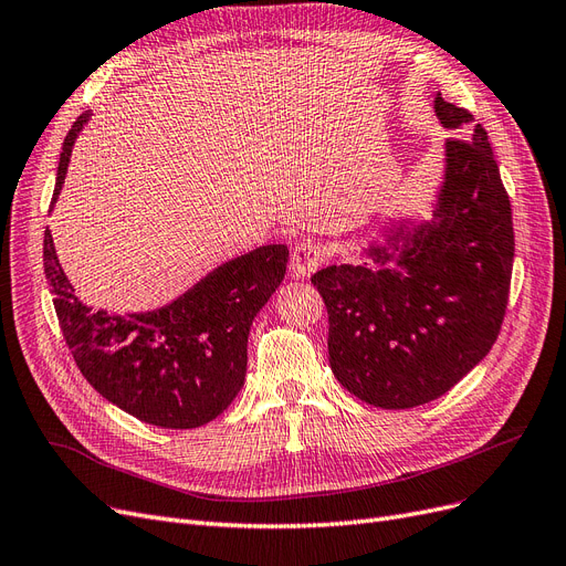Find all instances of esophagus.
<instances>
[{"label":"esophagus","mask_w":566,"mask_h":566,"mask_svg":"<svg viewBox=\"0 0 566 566\" xmlns=\"http://www.w3.org/2000/svg\"><path fill=\"white\" fill-rule=\"evenodd\" d=\"M325 262V250L316 241H302L292 250L290 271L295 279H308Z\"/></svg>","instance_id":"34e87169"}]
</instances>
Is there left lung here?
<instances>
[{"instance_id":"1","label":"left lung","mask_w":566,"mask_h":566,"mask_svg":"<svg viewBox=\"0 0 566 566\" xmlns=\"http://www.w3.org/2000/svg\"><path fill=\"white\" fill-rule=\"evenodd\" d=\"M452 138L431 218H386L356 264L311 283L327 306L329 367L367 405L409 409L444 396L494 346L513 274V216L486 130L433 97Z\"/></svg>"}]
</instances>
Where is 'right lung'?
I'll use <instances>...</instances> for the list:
<instances>
[{
    "mask_svg": "<svg viewBox=\"0 0 566 566\" xmlns=\"http://www.w3.org/2000/svg\"><path fill=\"white\" fill-rule=\"evenodd\" d=\"M91 114L74 122L63 143L51 208ZM285 264V245H260L218 264L164 306L109 314L74 295L51 229L44 231V274L76 367L105 400L161 428H199L239 396L252 321L283 283Z\"/></svg>",
    "mask_w": 566,
    "mask_h": 566,
    "instance_id": "add662e5",
    "label": "right lung"
}]
</instances>
